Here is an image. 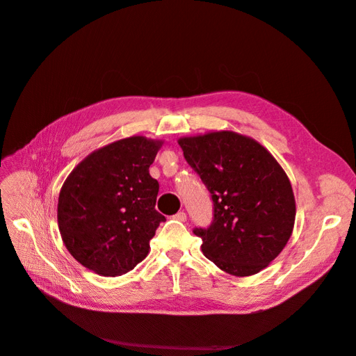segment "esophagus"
<instances>
[{
  "mask_svg": "<svg viewBox=\"0 0 356 356\" xmlns=\"http://www.w3.org/2000/svg\"><path fill=\"white\" fill-rule=\"evenodd\" d=\"M174 218L178 220V221H186V220H187V215H186L184 211H179V212H177V213L174 215Z\"/></svg>",
  "mask_w": 356,
  "mask_h": 356,
  "instance_id": "34e87169",
  "label": "esophagus"
}]
</instances>
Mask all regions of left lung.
Instances as JSON below:
<instances>
[{
  "mask_svg": "<svg viewBox=\"0 0 356 356\" xmlns=\"http://www.w3.org/2000/svg\"><path fill=\"white\" fill-rule=\"evenodd\" d=\"M178 144L213 203L209 227L193 230L204 257L233 276L263 270L294 227L296 200L285 170L261 144L230 131L179 138Z\"/></svg>",
  "mask_w": 356,
  "mask_h": 356,
  "instance_id": "left-lung-1",
  "label": "left lung"
}]
</instances>
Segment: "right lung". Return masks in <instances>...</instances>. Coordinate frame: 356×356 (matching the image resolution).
<instances>
[{
    "label": "right lung",
    "mask_w": 356,
    "mask_h": 356,
    "mask_svg": "<svg viewBox=\"0 0 356 356\" xmlns=\"http://www.w3.org/2000/svg\"><path fill=\"white\" fill-rule=\"evenodd\" d=\"M161 141L131 136L105 145L74 168L58 202L70 254L89 270L120 276L148 254L161 221L157 179L149 175Z\"/></svg>",
    "instance_id": "obj_1"
}]
</instances>
